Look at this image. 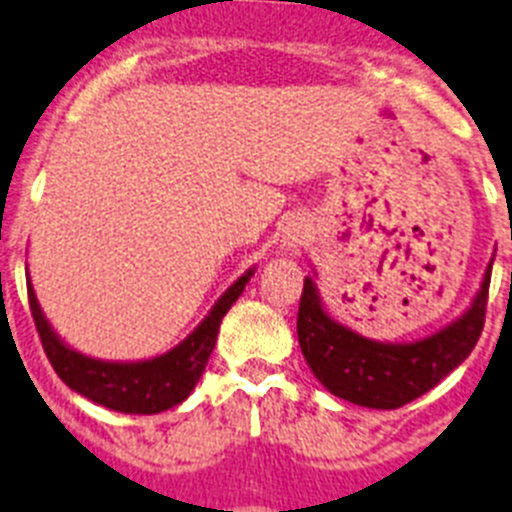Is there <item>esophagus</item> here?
Segmentation results:
<instances>
[{
  "mask_svg": "<svg viewBox=\"0 0 512 512\" xmlns=\"http://www.w3.org/2000/svg\"><path fill=\"white\" fill-rule=\"evenodd\" d=\"M287 241H289V246H295V243H297V235H289Z\"/></svg>",
  "mask_w": 512,
  "mask_h": 512,
  "instance_id": "esophagus-1",
  "label": "esophagus"
}]
</instances>
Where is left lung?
I'll return each instance as SVG.
<instances>
[{
  "instance_id": "8db88e82",
  "label": "left lung",
  "mask_w": 512,
  "mask_h": 512,
  "mask_svg": "<svg viewBox=\"0 0 512 512\" xmlns=\"http://www.w3.org/2000/svg\"><path fill=\"white\" fill-rule=\"evenodd\" d=\"M492 264L472 307L441 333L415 343H379L328 318L312 279H305L297 338L312 374L336 397L364 408L395 410L433 390L472 354L485 328Z\"/></svg>"
}]
</instances>
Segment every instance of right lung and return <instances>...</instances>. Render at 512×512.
<instances>
[{"label":"right lung","mask_w":512,"mask_h":512,"mask_svg":"<svg viewBox=\"0 0 512 512\" xmlns=\"http://www.w3.org/2000/svg\"><path fill=\"white\" fill-rule=\"evenodd\" d=\"M248 277H251V271L243 274L217 300L210 315L202 320L200 328L194 330L187 341L171 348L169 354L156 356L151 361H133V364H110V361H97L76 354L74 348L66 346L53 333L48 320L43 318L30 284H27V300H30V312H33L45 356H48L58 377L69 384L71 390L97 402V405L117 410V413L153 415L164 413V410L187 400L189 392L194 390V384L200 382L207 359H210L212 348H215L223 315L241 297Z\"/></svg>","instance_id":"right-lung-1"}]
</instances>
